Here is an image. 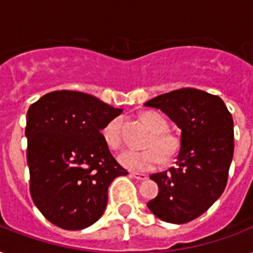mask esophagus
<instances>
[{
  "instance_id": "1",
  "label": "esophagus",
  "mask_w": 253,
  "mask_h": 253,
  "mask_svg": "<svg viewBox=\"0 0 253 253\" xmlns=\"http://www.w3.org/2000/svg\"><path fill=\"white\" fill-rule=\"evenodd\" d=\"M130 174L132 177H135V178H136V180H139V181H144V180H147V178H148V176H147V174H144V173L131 172Z\"/></svg>"
}]
</instances>
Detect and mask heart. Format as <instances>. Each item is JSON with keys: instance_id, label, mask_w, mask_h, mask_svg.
<instances>
[{"instance_id": "1", "label": "heart", "mask_w": 253, "mask_h": 253, "mask_svg": "<svg viewBox=\"0 0 253 253\" xmlns=\"http://www.w3.org/2000/svg\"><path fill=\"white\" fill-rule=\"evenodd\" d=\"M143 122L150 127L154 135L147 143V150H127L119 155V163L125 168L134 172H148L160 167L167 160H172L180 151V140L174 135L167 132L168 123L158 113H146L142 117ZM122 119L115 118L107 123L102 134L107 146L113 150H119L123 143Z\"/></svg>"}]
</instances>
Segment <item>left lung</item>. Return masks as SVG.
<instances>
[{
    "label": "left lung",
    "mask_w": 253,
    "mask_h": 253,
    "mask_svg": "<svg viewBox=\"0 0 253 253\" xmlns=\"http://www.w3.org/2000/svg\"><path fill=\"white\" fill-rule=\"evenodd\" d=\"M160 109L181 130L176 166L151 174L159 194L147 206L164 222L188 223L223 193L234 156V122L218 95L182 87L144 103Z\"/></svg>",
    "instance_id": "8db88e82"
}]
</instances>
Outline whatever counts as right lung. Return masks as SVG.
I'll return each instance as SVG.
<instances>
[{"label": "right lung", "instance_id": "right-lung-1", "mask_svg": "<svg viewBox=\"0 0 253 253\" xmlns=\"http://www.w3.org/2000/svg\"><path fill=\"white\" fill-rule=\"evenodd\" d=\"M122 113L93 95L73 90L47 93L26 118L30 193L39 211L64 230L97 222L107 189L127 170L113 158L101 131Z\"/></svg>", "mask_w": 253, "mask_h": 253}]
</instances>
